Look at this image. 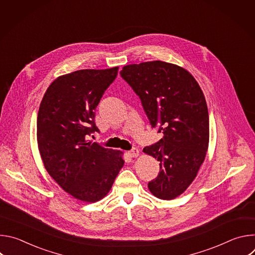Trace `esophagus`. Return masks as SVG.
I'll use <instances>...</instances> for the list:
<instances>
[{
  "instance_id": "obj_1",
  "label": "esophagus",
  "mask_w": 255,
  "mask_h": 255,
  "mask_svg": "<svg viewBox=\"0 0 255 255\" xmlns=\"http://www.w3.org/2000/svg\"><path fill=\"white\" fill-rule=\"evenodd\" d=\"M139 153H140V151L138 148H132L131 150L128 151V154L130 157H137V156H139Z\"/></svg>"
}]
</instances>
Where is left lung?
Listing matches in <instances>:
<instances>
[{"mask_svg":"<svg viewBox=\"0 0 255 255\" xmlns=\"http://www.w3.org/2000/svg\"><path fill=\"white\" fill-rule=\"evenodd\" d=\"M121 77L139 96L150 124L163 137L143 152L160 162L148 184L153 196L172 200L193 183L209 146V113L203 91L184 67L161 60L128 64Z\"/></svg>","mask_w":255,"mask_h":255,"instance_id":"1","label":"left lung"}]
</instances>
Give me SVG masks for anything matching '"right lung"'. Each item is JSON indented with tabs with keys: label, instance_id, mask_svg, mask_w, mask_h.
Here are the masks:
<instances>
[{
	"label": "right lung",
	"instance_id": "add662e5",
	"mask_svg": "<svg viewBox=\"0 0 255 255\" xmlns=\"http://www.w3.org/2000/svg\"><path fill=\"white\" fill-rule=\"evenodd\" d=\"M119 67L81 69L55 79L37 116V143L45 169L70 196L95 203L110 192L123 152L89 140L99 131L95 110Z\"/></svg>",
	"mask_w": 255,
	"mask_h": 255
}]
</instances>
